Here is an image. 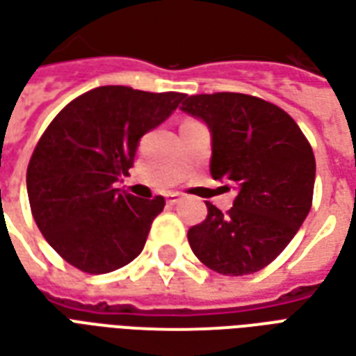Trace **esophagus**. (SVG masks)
Masks as SVG:
<instances>
[{
    "instance_id": "1",
    "label": "esophagus",
    "mask_w": 356,
    "mask_h": 356,
    "mask_svg": "<svg viewBox=\"0 0 356 356\" xmlns=\"http://www.w3.org/2000/svg\"><path fill=\"white\" fill-rule=\"evenodd\" d=\"M177 202H181V194H179V193L168 194V204H170V206H175Z\"/></svg>"
}]
</instances>
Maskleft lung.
Instances as JSON below:
<instances>
[{"instance_id":"8db88e82","label":"left lung","mask_w":356,"mask_h":356,"mask_svg":"<svg viewBox=\"0 0 356 356\" xmlns=\"http://www.w3.org/2000/svg\"><path fill=\"white\" fill-rule=\"evenodd\" d=\"M181 108L208 124L209 171L236 188L227 213L206 202L208 216L188 229V244L219 275L257 273L282 254L313 206V148L288 112L254 95H191Z\"/></svg>"}]
</instances>
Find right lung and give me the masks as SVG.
I'll list each match as a JSON object with an SVG mask.
<instances>
[{"label": "right lung", "instance_id": "obj_1", "mask_svg": "<svg viewBox=\"0 0 356 356\" xmlns=\"http://www.w3.org/2000/svg\"><path fill=\"white\" fill-rule=\"evenodd\" d=\"M185 95L102 86L76 97L38 140L26 171L38 229L66 263L104 275L143 252L163 196L116 188L129 175L140 137L168 120Z\"/></svg>", "mask_w": 356, "mask_h": 356}]
</instances>
